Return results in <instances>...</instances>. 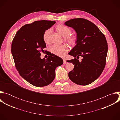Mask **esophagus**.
<instances>
[{"label": "esophagus", "instance_id": "34e87169", "mask_svg": "<svg viewBox=\"0 0 120 120\" xmlns=\"http://www.w3.org/2000/svg\"><path fill=\"white\" fill-rule=\"evenodd\" d=\"M63 62H64V64H65L66 63V61L65 59L64 58H63Z\"/></svg>", "mask_w": 120, "mask_h": 120}]
</instances>
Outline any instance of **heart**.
I'll list each match as a JSON object with an SVG mask.
<instances>
[{"label":"heart","instance_id":"heart-1","mask_svg":"<svg viewBox=\"0 0 120 120\" xmlns=\"http://www.w3.org/2000/svg\"><path fill=\"white\" fill-rule=\"evenodd\" d=\"M56 30L61 36L64 37V40L68 44L72 45H75L77 42V37L75 34H71V29L64 24H59L56 27ZM51 29L46 30L43 34V40L45 43L48 42L49 37ZM68 51L67 46L65 45H53L51 48V51L54 55L62 56Z\"/></svg>","mask_w":120,"mask_h":120}]
</instances>
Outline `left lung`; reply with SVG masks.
<instances>
[{
  "label": "left lung",
  "mask_w": 120,
  "mask_h": 120,
  "mask_svg": "<svg viewBox=\"0 0 120 120\" xmlns=\"http://www.w3.org/2000/svg\"><path fill=\"white\" fill-rule=\"evenodd\" d=\"M64 24L73 28L77 37L76 45L68 53L75 57L67 61L75 65L68 76L77 84H89L100 76L105 68L108 52L106 38L95 25L87 19H74ZM79 56L83 57L81 62L75 57Z\"/></svg>",
  "instance_id": "1"
}]
</instances>
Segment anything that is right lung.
<instances>
[{"label": "right lung", "instance_id": "right-lung-1", "mask_svg": "<svg viewBox=\"0 0 120 120\" xmlns=\"http://www.w3.org/2000/svg\"><path fill=\"white\" fill-rule=\"evenodd\" d=\"M56 23L43 20L26 24L16 32L12 43L11 53L17 70L25 80L37 87L52 82L56 68L63 64V59L53 54H48L47 59L40 57V52L44 53L46 47L43 34Z\"/></svg>", "mask_w": 120, "mask_h": 120}]
</instances>
